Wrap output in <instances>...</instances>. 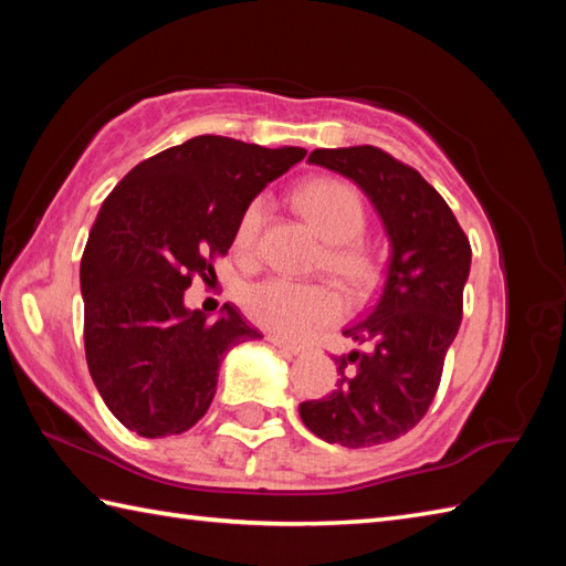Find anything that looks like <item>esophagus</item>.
Listing matches in <instances>:
<instances>
[{
    "label": "esophagus",
    "instance_id": "34e87169",
    "mask_svg": "<svg viewBox=\"0 0 566 566\" xmlns=\"http://www.w3.org/2000/svg\"><path fill=\"white\" fill-rule=\"evenodd\" d=\"M274 347H280V350L284 353V355H290V357H294V355H298L302 353V347L298 345H294V343H290V340H284V338H280V335H270L268 338Z\"/></svg>",
    "mask_w": 566,
    "mask_h": 566
}]
</instances>
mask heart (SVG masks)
<instances>
[{"label":"heart","mask_w":566,"mask_h":566,"mask_svg":"<svg viewBox=\"0 0 566 566\" xmlns=\"http://www.w3.org/2000/svg\"><path fill=\"white\" fill-rule=\"evenodd\" d=\"M294 201L328 243L321 270H326L350 296H365L379 280V258L359 240L367 228L363 195L343 179L318 177L298 187ZM264 219L268 201L262 197L252 199L235 226L233 245L238 255H255ZM240 304L258 326L294 340L308 338L343 318V302L331 286L298 284L280 276L250 284L240 296Z\"/></svg>","instance_id":"heart-1"}]
</instances>
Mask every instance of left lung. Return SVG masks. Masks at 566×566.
<instances>
[{
	"label": "left lung",
	"instance_id": "8db88e82",
	"mask_svg": "<svg viewBox=\"0 0 566 566\" xmlns=\"http://www.w3.org/2000/svg\"><path fill=\"white\" fill-rule=\"evenodd\" d=\"M308 163L365 191L391 255L375 304L343 331L367 347L335 357L338 389L304 401L298 416L321 440L371 448L406 436L436 399L444 355L460 331L472 248L438 191L381 148H318Z\"/></svg>",
	"mask_w": 566,
	"mask_h": 566
}]
</instances>
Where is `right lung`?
Wrapping results in <instances>:
<instances>
[{"instance_id": "right-lung-1", "label": "right lung", "mask_w": 566, "mask_h": 566, "mask_svg": "<svg viewBox=\"0 0 566 566\" xmlns=\"http://www.w3.org/2000/svg\"><path fill=\"white\" fill-rule=\"evenodd\" d=\"M304 155L197 136L136 165L104 199L80 264L84 355L106 408L140 438L195 426L226 353L260 338L228 304L213 323L189 311L185 290L195 274L209 282L240 213Z\"/></svg>"}]
</instances>
